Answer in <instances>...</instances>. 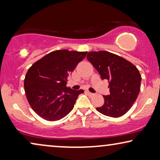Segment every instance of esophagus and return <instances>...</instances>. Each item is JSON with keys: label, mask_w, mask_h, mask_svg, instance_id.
Segmentation results:
<instances>
[{"label": "esophagus", "mask_w": 160, "mask_h": 160, "mask_svg": "<svg viewBox=\"0 0 160 160\" xmlns=\"http://www.w3.org/2000/svg\"><path fill=\"white\" fill-rule=\"evenodd\" d=\"M86 92L88 94V95H89V96H93L94 95L93 93H92V92H89V91H86Z\"/></svg>", "instance_id": "34e87169"}]
</instances>
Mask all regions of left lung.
<instances>
[{
	"label": "left lung",
	"instance_id": "left-lung-1",
	"mask_svg": "<svg viewBox=\"0 0 160 160\" xmlns=\"http://www.w3.org/2000/svg\"><path fill=\"white\" fill-rule=\"evenodd\" d=\"M87 58L102 79L109 82L110 95H103L104 104L97 111L114 118L125 114L138 96L141 82L138 70L122 57L106 51L90 52Z\"/></svg>",
	"mask_w": 160,
	"mask_h": 160
}]
</instances>
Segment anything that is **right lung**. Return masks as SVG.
Returning a JSON list of instances; mask_svg holds the SVG:
<instances>
[{
	"mask_svg": "<svg viewBox=\"0 0 160 160\" xmlns=\"http://www.w3.org/2000/svg\"><path fill=\"white\" fill-rule=\"evenodd\" d=\"M87 52L57 50L37 61L26 73L24 87L28 102L39 117L58 121L73 110L83 89L67 87L68 77Z\"/></svg>",
	"mask_w": 160,
	"mask_h": 160,
	"instance_id": "right-lung-1",
	"label": "right lung"
}]
</instances>
